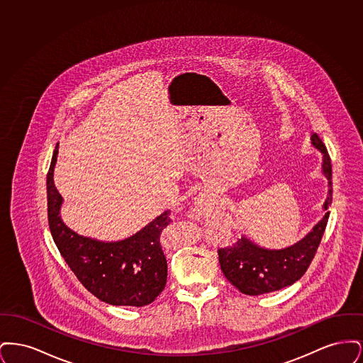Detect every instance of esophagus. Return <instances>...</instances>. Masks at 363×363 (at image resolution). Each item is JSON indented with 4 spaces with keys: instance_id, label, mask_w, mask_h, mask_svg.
Listing matches in <instances>:
<instances>
[{
    "instance_id": "34e87169",
    "label": "esophagus",
    "mask_w": 363,
    "mask_h": 363,
    "mask_svg": "<svg viewBox=\"0 0 363 363\" xmlns=\"http://www.w3.org/2000/svg\"><path fill=\"white\" fill-rule=\"evenodd\" d=\"M196 208H197V209H199V208H200V204H197V206H196Z\"/></svg>"
}]
</instances>
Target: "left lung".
Here are the masks:
<instances>
[{"mask_svg":"<svg viewBox=\"0 0 363 363\" xmlns=\"http://www.w3.org/2000/svg\"><path fill=\"white\" fill-rule=\"evenodd\" d=\"M311 144L323 154V173L328 179L327 211L332 204V164L327 147L317 133L311 135ZM329 212L313 227L311 233L293 246L280 250L259 247L242 237L228 247L218 250L220 268L227 280L242 294L261 295L291 286L308 271L320 246L328 223Z\"/></svg>","mask_w":363,"mask_h":363,"instance_id":"left-lung-1","label":"left lung"}]
</instances>
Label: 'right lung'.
<instances>
[{
	"instance_id": "obj_1",
	"label": "right lung",
	"mask_w": 363,
	"mask_h": 363,
	"mask_svg": "<svg viewBox=\"0 0 363 363\" xmlns=\"http://www.w3.org/2000/svg\"><path fill=\"white\" fill-rule=\"evenodd\" d=\"M57 154L55 147L48 173V218L61 256L79 281L98 299L116 306L150 305L164 290L167 280L160 234L172 223L170 211H164L122 241L102 242L79 235L60 216L62 197L52 181Z\"/></svg>"
}]
</instances>
